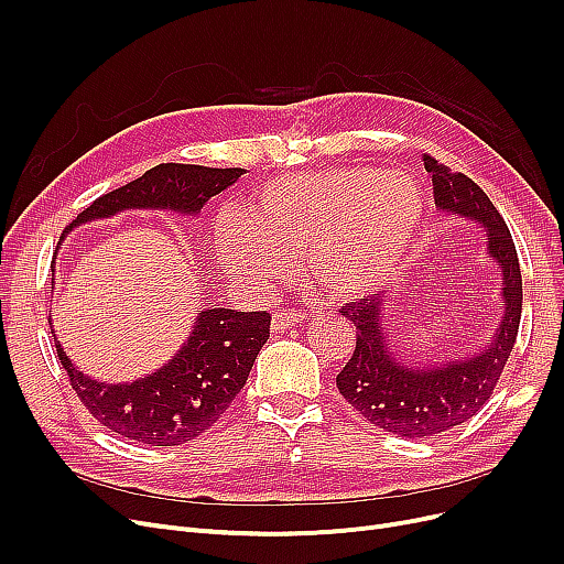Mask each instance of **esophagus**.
Returning a JSON list of instances; mask_svg holds the SVG:
<instances>
[{
  "label": "esophagus",
  "mask_w": 564,
  "mask_h": 564,
  "mask_svg": "<svg viewBox=\"0 0 564 564\" xmlns=\"http://www.w3.org/2000/svg\"><path fill=\"white\" fill-rule=\"evenodd\" d=\"M308 315L302 313V311H279L272 315V329L274 332H283L288 327H292V324H300L304 322Z\"/></svg>",
  "instance_id": "esophagus-1"
}]
</instances>
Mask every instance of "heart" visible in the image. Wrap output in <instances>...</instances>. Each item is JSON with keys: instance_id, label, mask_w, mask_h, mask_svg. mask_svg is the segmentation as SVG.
Here are the masks:
<instances>
[{"instance_id": "b5f03b06", "label": "heart", "mask_w": 564, "mask_h": 564, "mask_svg": "<svg viewBox=\"0 0 564 564\" xmlns=\"http://www.w3.org/2000/svg\"><path fill=\"white\" fill-rule=\"evenodd\" d=\"M427 217L421 185L402 171L338 166L264 183L251 219L226 213L215 249L226 270L256 288L288 272L306 247V270L334 300L387 285L416 249Z\"/></svg>"}]
</instances>
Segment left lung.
Here are the masks:
<instances>
[{"instance_id": "obj_1", "label": "left lung", "mask_w": 564, "mask_h": 564, "mask_svg": "<svg viewBox=\"0 0 564 564\" xmlns=\"http://www.w3.org/2000/svg\"><path fill=\"white\" fill-rule=\"evenodd\" d=\"M434 183L438 210L476 221L487 235V258L500 270L502 317L494 338L478 354H462L434 366L402 364L391 351L387 329V302L398 292H381L349 302L340 313L357 329V349L336 377L340 395L375 427L404 438H427L448 432L476 416L491 398L496 381L506 368L517 343L521 322V270L508 224L489 196L446 164L423 155Z\"/></svg>"}]
</instances>
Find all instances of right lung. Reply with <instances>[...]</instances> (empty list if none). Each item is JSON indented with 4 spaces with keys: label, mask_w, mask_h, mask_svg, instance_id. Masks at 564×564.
I'll use <instances>...</instances> for the list:
<instances>
[{
    "label": "right lung",
    "mask_w": 564,
    "mask_h": 564,
    "mask_svg": "<svg viewBox=\"0 0 564 564\" xmlns=\"http://www.w3.org/2000/svg\"><path fill=\"white\" fill-rule=\"evenodd\" d=\"M242 173L245 169L160 164L96 198L64 230L62 240L86 221L109 219L123 210H173L194 217ZM47 322L54 334L52 317ZM270 322L272 317L264 311L205 308L169 364L126 383L91 379L73 366L56 336L54 345L70 387L98 423L145 446H181L210 430L245 389L258 351L270 338Z\"/></svg>",
    "instance_id": "obj_1"
}]
</instances>
